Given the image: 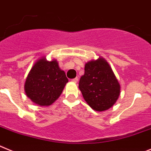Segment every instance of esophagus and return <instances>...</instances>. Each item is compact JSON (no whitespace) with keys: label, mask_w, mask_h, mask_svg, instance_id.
I'll use <instances>...</instances> for the list:
<instances>
[{"label":"esophagus","mask_w":151,"mask_h":151,"mask_svg":"<svg viewBox=\"0 0 151 151\" xmlns=\"http://www.w3.org/2000/svg\"><path fill=\"white\" fill-rule=\"evenodd\" d=\"M71 81L74 83H77V81H78V78H77V77H75V78L72 79V80H71Z\"/></svg>","instance_id":"1"}]
</instances>
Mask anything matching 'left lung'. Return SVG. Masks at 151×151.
I'll return each instance as SVG.
<instances>
[{"label":"left lung","instance_id":"left-lung-1","mask_svg":"<svg viewBox=\"0 0 151 151\" xmlns=\"http://www.w3.org/2000/svg\"><path fill=\"white\" fill-rule=\"evenodd\" d=\"M84 70L79 82L84 100L96 111L111 108L119 98L120 86L109 64L99 57L86 62Z\"/></svg>","mask_w":151,"mask_h":151}]
</instances>
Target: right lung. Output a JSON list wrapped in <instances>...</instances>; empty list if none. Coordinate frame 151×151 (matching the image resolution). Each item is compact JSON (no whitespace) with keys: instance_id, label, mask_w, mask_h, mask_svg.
I'll return each instance as SVG.
<instances>
[{"instance_id":"obj_1","label":"right lung","mask_w":151,"mask_h":151,"mask_svg":"<svg viewBox=\"0 0 151 151\" xmlns=\"http://www.w3.org/2000/svg\"><path fill=\"white\" fill-rule=\"evenodd\" d=\"M68 80L55 59L42 57L34 64L27 76L25 92L32 101L40 106H50L62 94Z\"/></svg>"}]
</instances>
